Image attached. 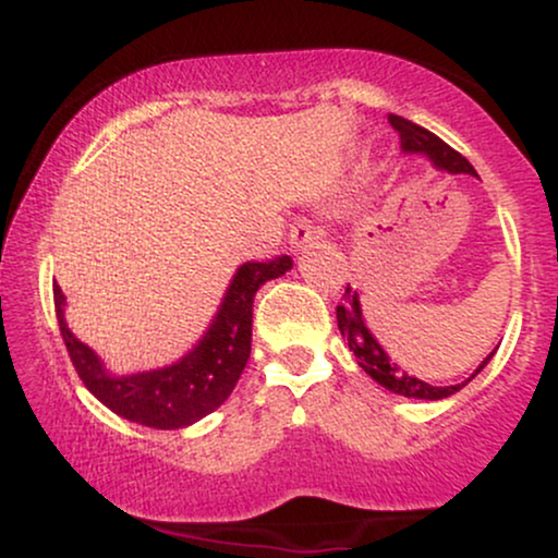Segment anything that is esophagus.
Masks as SVG:
<instances>
[{"label": "esophagus", "mask_w": 558, "mask_h": 558, "mask_svg": "<svg viewBox=\"0 0 558 558\" xmlns=\"http://www.w3.org/2000/svg\"><path fill=\"white\" fill-rule=\"evenodd\" d=\"M325 230L315 226V222L310 220V217H296V220L291 222V233H288V243H291V248H296V252H301V248L306 246L310 241L315 239H323Z\"/></svg>", "instance_id": "esophagus-1"}]
</instances>
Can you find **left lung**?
I'll use <instances>...</instances> for the list:
<instances>
[{
  "label": "left lung",
  "instance_id": "left-lung-1",
  "mask_svg": "<svg viewBox=\"0 0 558 558\" xmlns=\"http://www.w3.org/2000/svg\"><path fill=\"white\" fill-rule=\"evenodd\" d=\"M388 123L393 125V131H399L401 149L407 151V155H425V157H430V162H435V168H440V170L470 172V175H477L475 168H472V165L466 162V159L459 155L457 149H451L444 138H438L435 133L427 131V128L412 123V120H407V118H399V114H388ZM336 317H338V330H341V336L349 341V349L354 351L356 362H360V367L364 369V373L373 377V380L380 383L383 388L393 390V393H399V396H407V399H427V401L446 399V396L462 390L466 383H470L472 377H475L480 369L490 362V356H493V354L485 356L483 364H480L475 373H472V377H466L464 383L438 388V386H430V383H425V380H417V377L407 375L399 364H393L388 360V354L383 351V345L375 341V336L369 332L367 325H364L360 293H356L354 288H345L341 304L336 306Z\"/></svg>",
  "mask_w": 558,
  "mask_h": 558
}]
</instances>
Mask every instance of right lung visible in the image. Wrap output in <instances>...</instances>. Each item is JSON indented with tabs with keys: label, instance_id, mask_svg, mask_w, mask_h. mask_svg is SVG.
Wrapping results in <instances>:
<instances>
[{
	"label": "right lung",
	"instance_id": "right-lung-1",
	"mask_svg": "<svg viewBox=\"0 0 558 558\" xmlns=\"http://www.w3.org/2000/svg\"><path fill=\"white\" fill-rule=\"evenodd\" d=\"M293 267L288 254L267 262H246L230 280L220 310L181 362L136 375H110L99 356L73 336L65 323V296L54 286V312L75 373L92 393L120 417L157 430H178L207 417L233 393L252 354L254 293L267 280Z\"/></svg>",
	"mask_w": 558,
	"mask_h": 558
}]
</instances>
